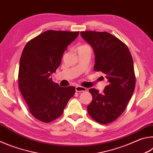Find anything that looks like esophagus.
I'll return each mask as SVG.
<instances>
[{
  "mask_svg": "<svg viewBox=\"0 0 153 153\" xmlns=\"http://www.w3.org/2000/svg\"><path fill=\"white\" fill-rule=\"evenodd\" d=\"M76 92H85L86 91V88L84 87L80 86H77L76 87Z\"/></svg>",
  "mask_w": 153,
  "mask_h": 153,
  "instance_id": "esophagus-1",
  "label": "esophagus"
}]
</instances>
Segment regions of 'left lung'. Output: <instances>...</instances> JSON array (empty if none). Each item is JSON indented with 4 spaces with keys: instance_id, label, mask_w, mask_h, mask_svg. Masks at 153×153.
I'll use <instances>...</instances> for the list:
<instances>
[{
    "instance_id": "1",
    "label": "left lung",
    "mask_w": 153,
    "mask_h": 153,
    "mask_svg": "<svg viewBox=\"0 0 153 153\" xmlns=\"http://www.w3.org/2000/svg\"><path fill=\"white\" fill-rule=\"evenodd\" d=\"M80 34L94 51V70L102 72L107 79L102 93L89 90L92 100L87 107L88 113L98 123H109L123 113L133 94L136 84L133 59L128 46L109 33L86 31Z\"/></svg>"
}]
</instances>
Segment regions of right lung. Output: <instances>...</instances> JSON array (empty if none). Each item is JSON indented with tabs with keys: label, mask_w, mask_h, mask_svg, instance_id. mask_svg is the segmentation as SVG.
Segmentation results:
<instances>
[{
	"label": "right lung",
	"mask_w": 153,
	"mask_h": 153,
	"mask_svg": "<svg viewBox=\"0 0 153 153\" xmlns=\"http://www.w3.org/2000/svg\"><path fill=\"white\" fill-rule=\"evenodd\" d=\"M79 32L48 30L29 41L19 61L20 92L32 115L48 123L63 114L76 92L74 86L61 87L51 77L61 63L67 47Z\"/></svg>",
	"instance_id": "add662e5"
}]
</instances>
